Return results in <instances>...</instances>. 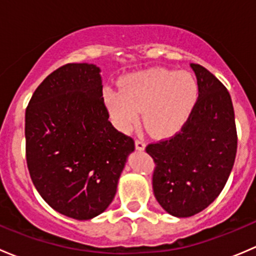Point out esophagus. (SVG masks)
Instances as JSON below:
<instances>
[{"label":"esophagus","mask_w":256,"mask_h":256,"mask_svg":"<svg viewBox=\"0 0 256 256\" xmlns=\"http://www.w3.org/2000/svg\"><path fill=\"white\" fill-rule=\"evenodd\" d=\"M135 147H136V150H138V151H144V150L146 148V144H144L142 140H136Z\"/></svg>","instance_id":"esophagus-1"}]
</instances>
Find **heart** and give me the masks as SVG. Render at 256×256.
Wrapping results in <instances>:
<instances>
[{
  "label": "heart",
  "instance_id": "1",
  "mask_svg": "<svg viewBox=\"0 0 256 256\" xmlns=\"http://www.w3.org/2000/svg\"><path fill=\"white\" fill-rule=\"evenodd\" d=\"M104 96L116 128L128 131L142 112L150 134L164 138L190 120L200 99V85L188 72L156 68L126 76L122 90L106 89Z\"/></svg>",
  "mask_w": 256,
  "mask_h": 256
}]
</instances>
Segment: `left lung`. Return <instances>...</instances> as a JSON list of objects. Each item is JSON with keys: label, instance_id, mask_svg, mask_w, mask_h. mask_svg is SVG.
I'll list each match as a JSON object with an SVG mask.
<instances>
[{"label": "left lung", "instance_id": "8db88e82", "mask_svg": "<svg viewBox=\"0 0 256 256\" xmlns=\"http://www.w3.org/2000/svg\"><path fill=\"white\" fill-rule=\"evenodd\" d=\"M200 99L180 132L151 144L146 152L156 168L154 197L168 214L187 218L206 209L220 194L236 161V116L228 90L210 72L190 64Z\"/></svg>", "mask_w": 256, "mask_h": 256}]
</instances>
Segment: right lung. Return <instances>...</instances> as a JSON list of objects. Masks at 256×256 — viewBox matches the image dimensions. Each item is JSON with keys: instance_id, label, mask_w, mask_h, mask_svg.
Listing matches in <instances>:
<instances>
[{"instance_id": "obj_1", "label": "right lung", "mask_w": 256, "mask_h": 256, "mask_svg": "<svg viewBox=\"0 0 256 256\" xmlns=\"http://www.w3.org/2000/svg\"><path fill=\"white\" fill-rule=\"evenodd\" d=\"M99 66L70 63L40 82L26 110V157L43 200L69 218L106 210L135 150L104 105Z\"/></svg>"}]
</instances>
